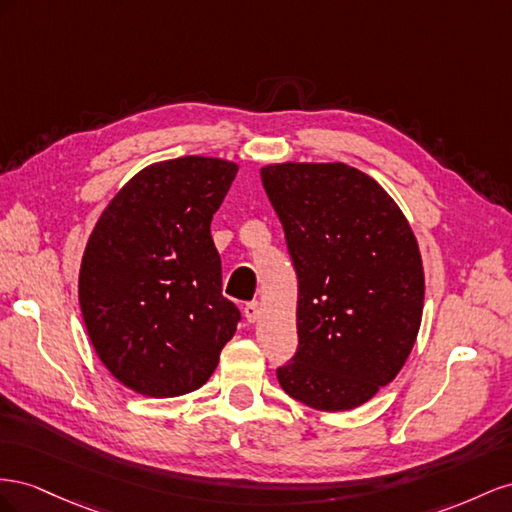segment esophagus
<instances>
[{
	"mask_svg": "<svg viewBox=\"0 0 512 512\" xmlns=\"http://www.w3.org/2000/svg\"><path fill=\"white\" fill-rule=\"evenodd\" d=\"M244 317L248 324H255V321L259 319V302H248L244 306Z\"/></svg>",
	"mask_w": 512,
	"mask_h": 512,
	"instance_id": "esophagus-1",
	"label": "esophagus"
}]
</instances>
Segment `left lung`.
I'll use <instances>...</instances> for the list:
<instances>
[{
  "label": "left lung",
  "mask_w": 512,
  "mask_h": 512,
  "mask_svg": "<svg viewBox=\"0 0 512 512\" xmlns=\"http://www.w3.org/2000/svg\"><path fill=\"white\" fill-rule=\"evenodd\" d=\"M298 274V352L281 388L319 412H347L390 384L416 343L425 272L394 199L345 163L261 167Z\"/></svg>",
  "instance_id": "left-lung-1"
}]
</instances>
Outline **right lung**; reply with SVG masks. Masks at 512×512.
<instances>
[{
    "label": "right lung",
    "mask_w": 512,
    "mask_h": 512,
    "mask_svg": "<svg viewBox=\"0 0 512 512\" xmlns=\"http://www.w3.org/2000/svg\"><path fill=\"white\" fill-rule=\"evenodd\" d=\"M236 173V163L212 156L145 167L87 240L79 270L87 334L109 373L143 397L201 388L238 328L210 236Z\"/></svg>",
    "instance_id": "right-lung-1"
}]
</instances>
